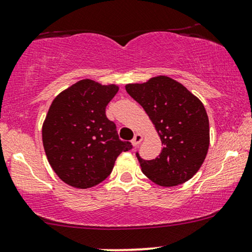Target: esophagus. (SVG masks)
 <instances>
[{
    "label": "esophagus",
    "instance_id": "1",
    "mask_svg": "<svg viewBox=\"0 0 252 252\" xmlns=\"http://www.w3.org/2000/svg\"><path fill=\"white\" fill-rule=\"evenodd\" d=\"M142 141H143V136L139 135V134H136L135 137L131 139V143H132V145H134V147H137V145L141 143Z\"/></svg>",
    "mask_w": 252,
    "mask_h": 252
}]
</instances>
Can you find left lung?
Listing matches in <instances>:
<instances>
[{
	"label": "left lung",
	"instance_id": "8db88e82",
	"mask_svg": "<svg viewBox=\"0 0 252 252\" xmlns=\"http://www.w3.org/2000/svg\"><path fill=\"white\" fill-rule=\"evenodd\" d=\"M155 124L162 141L160 155L143 159L136 153L142 171L154 183L175 187L198 171L209 149V118L202 102L186 87L166 76L126 87Z\"/></svg>",
	"mask_w": 252,
	"mask_h": 252
}]
</instances>
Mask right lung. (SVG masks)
Segmentation results:
<instances>
[{"instance_id":"right-lung-1","label":"right lung","mask_w":252,"mask_h":252,"mask_svg":"<svg viewBox=\"0 0 252 252\" xmlns=\"http://www.w3.org/2000/svg\"><path fill=\"white\" fill-rule=\"evenodd\" d=\"M115 84L82 80L51 103L42 128L45 155L56 175L69 186L87 189L104 181L115 160L132 148L118 138L105 108L116 95Z\"/></svg>"}]
</instances>
